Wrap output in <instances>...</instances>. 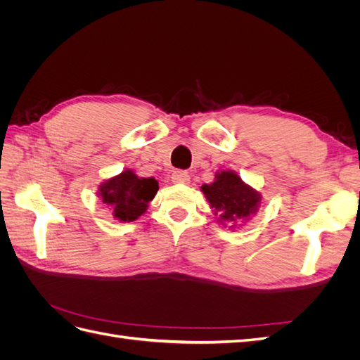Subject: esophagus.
I'll use <instances>...</instances> for the list:
<instances>
[{
    "instance_id": "esophagus-1",
    "label": "esophagus",
    "mask_w": 360,
    "mask_h": 360,
    "mask_svg": "<svg viewBox=\"0 0 360 360\" xmlns=\"http://www.w3.org/2000/svg\"><path fill=\"white\" fill-rule=\"evenodd\" d=\"M172 181L174 183H181V184H188L191 181V176L186 172V171H181V169H177L172 172Z\"/></svg>"
}]
</instances>
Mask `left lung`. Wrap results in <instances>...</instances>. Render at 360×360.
Wrapping results in <instances>:
<instances>
[{"instance_id": "1", "label": "left lung", "mask_w": 360, "mask_h": 360, "mask_svg": "<svg viewBox=\"0 0 360 360\" xmlns=\"http://www.w3.org/2000/svg\"><path fill=\"white\" fill-rule=\"evenodd\" d=\"M202 193L217 216V222L230 230L242 226L254 216L261 204V193L246 184L234 171H217L214 181L202 184Z\"/></svg>"}]
</instances>
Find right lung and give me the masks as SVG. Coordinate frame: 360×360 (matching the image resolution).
<instances>
[{"label":"right lung","instance_id":"obj_1","mask_svg":"<svg viewBox=\"0 0 360 360\" xmlns=\"http://www.w3.org/2000/svg\"><path fill=\"white\" fill-rule=\"evenodd\" d=\"M158 189L159 184L153 177H138L132 169H124L118 176L105 180L97 195L117 221L134 222L146 213Z\"/></svg>","mask_w":360,"mask_h":360}]
</instances>
